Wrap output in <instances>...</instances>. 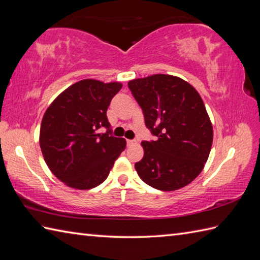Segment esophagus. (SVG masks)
<instances>
[{
    "instance_id": "obj_1",
    "label": "esophagus",
    "mask_w": 260,
    "mask_h": 260,
    "mask_svg": "<svg viewBox=\"0 0 260 260\" xmlns=\"http://www.w3.org/2000/svg\"><path fill=\"white\" fill-rule=\"evenodd\" d=\"M137 142L136 141H133V140H127V145L128 146H133V145H136Z\"/></svg>"
}]
</instances>
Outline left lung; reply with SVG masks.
Returning a JSON list of instances; mask_svg holds the SVG:
<instances>
[{
  "mask_svg": "<svg viewBox=\"0 0 260 260\" xmlns=\"http://www.w3.org/2000/svg\"><path fill=\"white\" fill-rule=\"evenodd\" d=\"M156 141L142 142L135 164L140 178L161 191L187 185L201 173L211 151L213 128L196 88L179 77L157 74L128 81Z\"/></svg>",
  "mask_w": 260,
  "mask_h": 260,
  "instance_id": "obj_1",
  "label": "left lung"
}]
</instances>
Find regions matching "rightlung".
<instances>
[{
    "instance_id": "add662e5",
    "label": "right lung",
    "mask_w": 260,
    "mask_h": 260,
    "mask_svg": "<svg viewBox=\"0 0 260 260\" xmlns=\"http://www.w3.org/2000/svg\"><path fill=\"white\" fill-rule=\"evenodd\" d=\"M123 85L84 79L54 99L41 121L40 147L43 158L63 183L89 190L107 179L126 141L112 136L107 109ZM106 126V134L99 129Z\"/></svg>"
}]
</instances>
